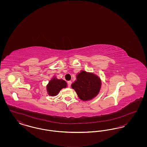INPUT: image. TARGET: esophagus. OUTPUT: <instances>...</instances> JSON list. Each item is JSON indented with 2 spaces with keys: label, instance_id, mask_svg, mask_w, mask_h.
<instances>
[{
  "label": "esophagus",
  "instance_id": "esophagus-1",
  "mask_svg": "<svg viewBox=\"0 0 147 147\" xmlns=\"http://www.w3.org/2000/svg\"><path fill=\"white\" fill-rule=\"evenodd\" d=\"M67 83H68V86H70V85H71V81H68Z\"/></svg>",
  "mask_w": 147,
  "mask_h": 147
}]
</instances>
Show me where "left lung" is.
I'll return each mask as SVG.
<instances>
[{"label":"left lung","mask_w":147,"mask_h":147,"mask_svg":"<svg viewBox=\"0 0 147 147\" xmlns=\"http://www.w3.org/2000/svg\"><path fill=\"white\" fill-rule=\"evenodd\" d=\"M101 80L99 77L82 70L77 76V80L71 84L79 98L83 101L90 100L95 98L101 88Z\"/></svg>","instance_id":"8db88e82"}]
</instances>
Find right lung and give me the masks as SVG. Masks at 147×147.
<instances>
[{
	"label": "right lung",
	"mask_w": 147,
	"mask_h": 147,
	"mask_svg": "<svg viewBox=\"0 0 147 147\" xmlns=\"http://www.w3.org/2000/svg\"><path fill=\"white\" fill-rule=\"evenodd\" d=\"M67 84L62 79H57L56 77L53 78L47 85V90L50 96H56L61 90L67 87Z\"/></svg>",
	"instance_id": "add662e5"
}]
</instances>
